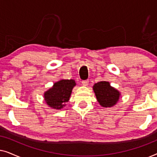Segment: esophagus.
Instances as JSON below:
<instances>
[{"mask_svg":"<svg viewBox=\"0 0 157 157\" xmlns=\"http://www.w3.org/2000/svg\"><path fill=\"white\" fill-rule=\"evenodd\" d=\"M82 84L83 86H87L89 84V80H85V81H82Z\"/></svg>","mask_w":157,"mask_h":157,"instance_id":"esophagus-1","label":"esophagus"}]
</instances>
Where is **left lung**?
<instances>
[{
  "mask_svg": "<svg viewBox=\"0 0 157 157\" xmlns=\"http://www.w3.org/2000/svg\"><path fill=\"white\" fill-rule=\"evenodd\" d=\"M94 91L98 103L103 107H111L119 101L120 93L111 87L107 81H100L94 84Z\"/></svg>",
  "mask_w": 157,
  "mask_h": 157,
  "instance_id": "obj_1",
  "label": "left lung"
}]
</instances>
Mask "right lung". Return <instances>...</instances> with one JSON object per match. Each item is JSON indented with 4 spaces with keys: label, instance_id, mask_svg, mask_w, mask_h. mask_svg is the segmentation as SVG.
Here are the masks:
<instances>
[{
    "label": "right lung",
    "instance_id": "add662e5",
    "mask_svg": "<svg viewBox=\"0 0 157 157\" xmlns=\"http://www.w3.org/2000/svg\"><path fill=\"white\" fill-rule=\"evenodd\" d=\"M75 81L61 80L53 84V86L45 92L44 98L46 104L51 108L61 109L65 106V103L69 100Z\"/></svg>",
    "mask_w": 157,
    "mask_h": 157
}]
</instances>
